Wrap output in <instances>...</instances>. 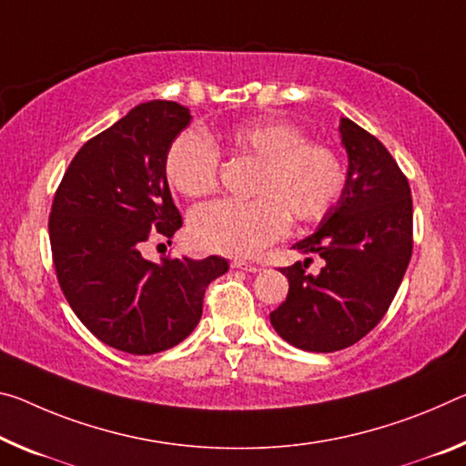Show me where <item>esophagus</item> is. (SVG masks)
<instances>
[{"mask_svg": "<svg viewBox=\"0 0 466 466\" xmlns=\"http://www.w3.org/2000/svg\"><path fill=\"white\" fill-rule=\"evenodd\" d=\"M232 268H234V269H245V271H250V273L259 271V265L248 263V261H245V259H234V261H232Z\"/></svg>", "mask_w": 466, "mask_h": 466, "instance_id": "obj_1", "label": "esophagus"}]
</instances>
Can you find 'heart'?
<instances>
[{
    "label": "heart",
    "mask_w": 466,
    "mask_h": 466,
    "mask_svg": "<svg viewBox=\"0 0 466 466\" xmlns=\"http://www.w3.org/2000/svg\"><path fill=\"white\" fill-rule=\"evenodd\" d=\"M224 151L234 161H255L250 201H218L190 213L195 245L221 255L247 257L282 238L292 221H315L338 201L346 182L339 155L307 140L297 124L279 117H253L211 135L180 132L166 153V178L184 197L216 193Z\"/></svg>",
    "instance_id": "obj_1"
}]
</instances>
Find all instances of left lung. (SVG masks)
Masks as SVG:
<instances>
[{
	"instance_id": "obj_1",
	"label": "left lung",
	"mask_w": 466,
	"mask_h": 466,
	"mask_svg": "<svg viewBox=\"0 0 466 466\" xmlns=\"http://www.w3.org/2000/svg\"><path fill=\"white\" fill-rule=\"evenodd\" d=\"M349 153V176L338 203L319 228L292 248L317 253L279 271L288 297L269 313L273 329L297 349L334 352L371 331L392 305L412 255L410 187L396 159L378 138L349 117L339 120Z\"/></svg>"
}]
</instances>
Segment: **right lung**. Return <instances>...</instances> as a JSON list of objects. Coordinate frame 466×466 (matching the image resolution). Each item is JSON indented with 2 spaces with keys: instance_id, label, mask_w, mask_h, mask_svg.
<instances>
[{
  "instance_id": "obj_1",
  "label": "right lung",
  "mask_w": 466,
  "mask_h": 466,
  "mask_svg": "<svg viewBox=\"0 0 466 466\" xmlns=\"http://www.w3.org/2000/svg\"><path fill=\"white\" fill-rule=\"evenodd\" d=\"M190 124L188 107L149 101L80 147L49 213L57 282L103 344L155 354L180 344L203 313L205 288L228 271L221 257L147 261L153 238L182 226L166 178V153Z\"/></svg>"
}]
</instances>
